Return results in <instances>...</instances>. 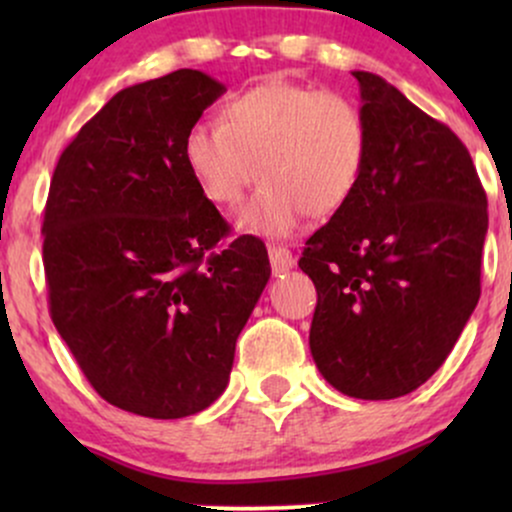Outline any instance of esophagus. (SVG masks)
I'll return each mask as SVG.
<instances>
[{"label": "esophagus", "instance_id": "esophagus-1", "mask_svg": "<svg viewBox=\"0 0 512 512\" xmlns=\"http://www.w3.org/2000/svg\"><path fill=\"white\" fill-rule=\"evenodd\" d=\"M269 264H272L274 274H284L296 264L293 255L286 248H279V245H269Z\"/></svg>", "mask_w": 512, "mask_h": 512}]
</instances>
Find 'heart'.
Masks as SVG:
<instances>
[{
  "label": "heart",
  "instance_id": "b5f03b06",
  "mask_svg": "<svg viewBox=\"0 0 512 512\" xmlns=\"http://www.w3.org/2000/svg\"><path fill=\"white\" fill-rule=\"evenodd\" d=\"M368 154L361 110L339 93L269 79L221 105V125L195 122L182 137V161L202 195L240 209L250 236L286 238L308 214L330 216L354 195Z\"/></svg>",
  "mask_w": 512,
  "mask_h": 512
}]
</instances>
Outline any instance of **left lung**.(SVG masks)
Instances as JSON below:
<instances>
[{"label": "left lung", "mask_w": 512, "mask_h": 512, "mask_svg": "<svg viewBox=\"0 0 512 512\" xmlns=\"http://www.w3.org/2000/svg\"><path fill=\"white\" fill-rule=\"evenodd\" d=\"M351 74L366 166L298 267L317 289L310 354L322 378L349 397L395 399L443 366L477 308L489 214L457 134L383 76Z\"/></svg>", "instance_id": "8db88e82"}]
</instances>
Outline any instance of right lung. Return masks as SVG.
Segmentation results:
<instances>
[{"instance_id": "obj_1", "label": "right lung", "mask_w": 512, "mask_h": 512, "mask_svg": "<svg viewBox=\"0 0 512 512\" xmlns=\"http://www.w3.org/2000/svg\"><path fill=\"white\" fill-rule=\"evenodd\" d=\"M226 86L197 69L122 88L62 151L43 221L50 315L105 402L182 419L231 378L267 286V248L228 233L182 161Z\"/></svg>"}]
</instances>
